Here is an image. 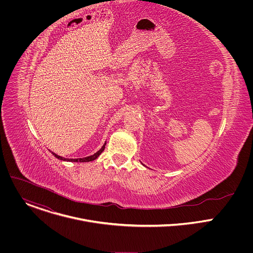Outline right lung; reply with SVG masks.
Segmentation results:
<instances>
[{"label":"right lung","mask_w":253,"mask_h":253,"mask_svg":"<svg viewBox=\"0 0 253 253\" xmlns=\"http://www.w3.org/2000/svg\"><path fill=\"white\" fill-rule=\"evenodd\" d=\"M105 145H106V143L104 144L103 147H102L98 152H96L94 155H91V156H88V157H84V158L68 159V158L61 157V156H59V155H57V154H55V153H53V152H52V154H53L56 158H58V159H60V160H63V161H70V162H89V161H93V160H95L96 158H98V156H99V155L104 151V149H105Z\"/></svg>","instance_id":"add662e5"}]
</instances>
